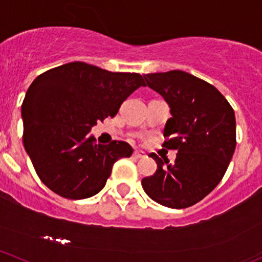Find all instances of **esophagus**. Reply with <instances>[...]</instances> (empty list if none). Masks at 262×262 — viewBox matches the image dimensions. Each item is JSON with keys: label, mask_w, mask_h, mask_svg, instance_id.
<instances>
[{"label": "esophagus", "mask_w": 262, "mask_h": 262, "mask_svg": "<svg viewBox=\"0 0 262 262\" xmlns=\"http://www.w3.org/2000/svg\"><path fill=\"white\" fill-rule=\"evenodd\" d=\"M133 157L136 159H142V158H144L145 157V154L143 153V152H138V150H136V152L133 153Z\"/></svg>", "instance_id": "1"}]
</instances>
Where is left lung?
I'll use <instances>...</instances> for the list:
<instances>
[{"label":"left lung","instance_id":"1","mask_svg":"<svg viewBox=\"0 0 262 262\" xmlns=\"http://www.w3.org/2000/svg\"><path fill=\"white\" fill-rule=\"evenodd\" d=\"M144 79L169 105L163 147L178 153L174 163L150 153L157 170L143 178V189L162 206L189 207L224 178L236 148L235 112L213 85L184 71L145 74Z\"/></svg>","mask_w":262,"mask_h":262}]
</instances>
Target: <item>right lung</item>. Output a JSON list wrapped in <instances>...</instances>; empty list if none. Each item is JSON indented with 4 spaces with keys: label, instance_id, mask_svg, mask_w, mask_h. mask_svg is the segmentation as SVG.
Returning a JSON list of instances; mask_svg holds the SVG:
<instances>
[{
    "label": "right lung",
    "instance_id": "add662e5",
    "mask_svg": "<svg viewBox=\"0 0 262 262\" xmlns=\"http://www.w3.org/2000/svg\"><path fill=\"white\" fill-rule=\"evenodd\" d=\"M140 86L137 73H112L74 61L38 75L22 103L24 145L38 178L69 200L100 192L113 164L133 153L125 142L98 144L92 126L114 118L120 105Z\"/></svg>",
    "mask_w": 262,
    "mask_h": 262
}]
</instances>
